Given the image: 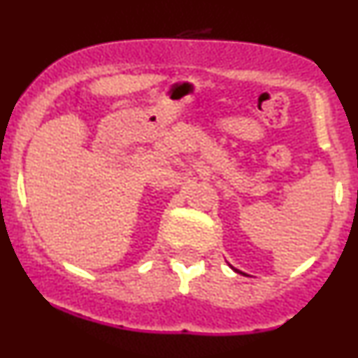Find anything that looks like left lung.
Wrapping results in <instances>:
<instances>
[{"label":"left lung","mask_w":358,"mask_h":358,"mask_svg":"<svg viewBox=\"0 0 358 358\" xmlns=\"http://www.w3.org/2000/svg\"><path fill=\"white\" fill-rule=\"evenodd\" d=\"M234 270H236V268H234ZM236 272H237V270H236Z\"/></svg>","instance_id":"obj_1"}]
</instances>
